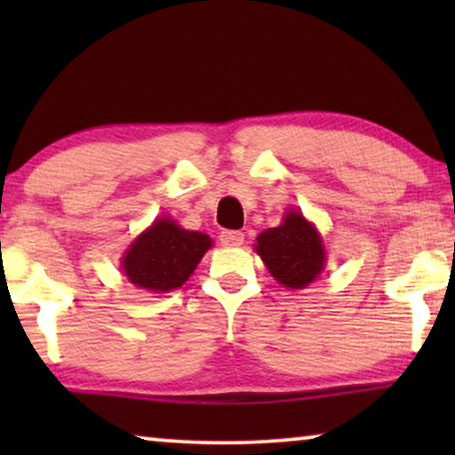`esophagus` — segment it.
<instances>
[{
    "instance_id": "esophagus-1",
    "label": "esophagus",
    "mask_w": 455,
    "mask_h": 455,
    "mask_svg": "<svg viewBox=\"0 0 455 455\" xmlns=\"http://www.w3.org/2000/svg\"><path fill=\"white\" fill-rule=\"evenodd\" d=\"M220 240H221V244L228 248L240 246L242 242H244V234L235 232V229H223V232L220 234Z\"/></svg>"
}]
</instances>
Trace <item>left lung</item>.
<instances>
[{"label":"left lung","instance_id":"left-lung-1","mask_svg":"<svg viewBox=\"0 0 455 455\" xmlns=\"http://www.w3.org/2000/svg\"><path fill=\"white\" fill-rule=\"evenodd\" d=\"M254 251L260 254L271 275L291 290L307 288L325 265V248L319 234L313 223L296 211L285 213L279 228L259 234Z\"/></svg>","mask_w":455,"mask_h":455}]
</instances>
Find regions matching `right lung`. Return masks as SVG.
<instances>
[{"label": "right lung", "mask_w": 455, "mask_h": 455, "mask_svg": "<svg viewBox=\"0 0 455 455\" xmlns=\"http://www.w3.org/2000/svg\"><path fill=\"white\" fill-rule=\"evenodd\" d=\"M209 248L207 234L188 232L172 220H157L128 248L122 267L134 285L159 294L180 288Z\"/></svg>", "instance_id": "1"}]
</instances>
